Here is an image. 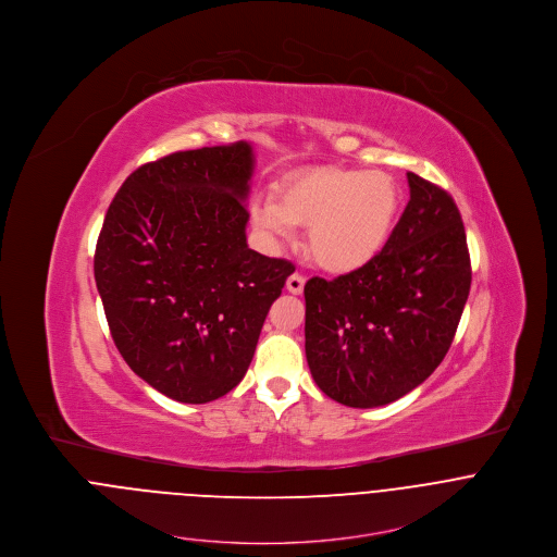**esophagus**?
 <instances>
[{
    "label": "esophagus",
    "instance_id": "obj_1",
    "mask_svg": "<svg viewBox=\"0 0 557 557\" xmlns=\"http://www.w3.org/2000/svg\"><path fill=\"white\" fill-rule=\"evenodd\" d=\"M305 283H307V278L300 274V272H294L289 278H287V292L289 294H302V289H305Z\"/></svg>",
    "mask_w": 557,
    "mask_h": 557
}]
</instances>
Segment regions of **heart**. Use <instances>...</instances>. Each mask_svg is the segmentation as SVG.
Segmentation results:
<instances>
[{"label":"heart","mask_w":557,"mask_h":557,"mask_svg":"<svg viewBox=\"0 0 557 557\" xmlns=\"http://www.w3.org/2000/svg\"><path fill=\"white\" fill-rule=\"evenodd\" d=\"M400 188L384 171L319 166L287 177L278 201L259 197L252 225L272 242L309 227V250L330 272H354L388 244L397 223Z\"/></svg>","instance_id":"b5f03b06"}]
</instances>
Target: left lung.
Masks as SVG:
<instances>
[{
    "label": "left lung",
    "mask_w": 557,
    "mask_h": 557,
    "mask_svg": "<svg viewBox=\"0 0 557 557\" xmlns=\"http://www.w3.org/2000/svg\"><path fill=\"white\" fill-rule=\"evenodd\" d=\"M409 201L364 268L305 285V349L321 393L380 407L420 386L444 360L470 296L466 227L453 197L407 173Z\"/></svg>",
    "instance_id": "left-lung-1"
}]
</instances>
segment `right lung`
<instances>
[{"label":"right lung","mask_w":557,"mask_h":557,"mask_svg":"<svg viewBox=\"0 0 557 557\" xmlns=\"http://www.w3.org/2000/svg\"><path fill=\"white\" fill-rule=\"evenodd\" d=\"M246 141L141 164L113 197L94 278L126 364L160 395L208 403L242 382L296 270L246 244Z\"/></svg>","instance_id":"add662e5"}]
</instances>
